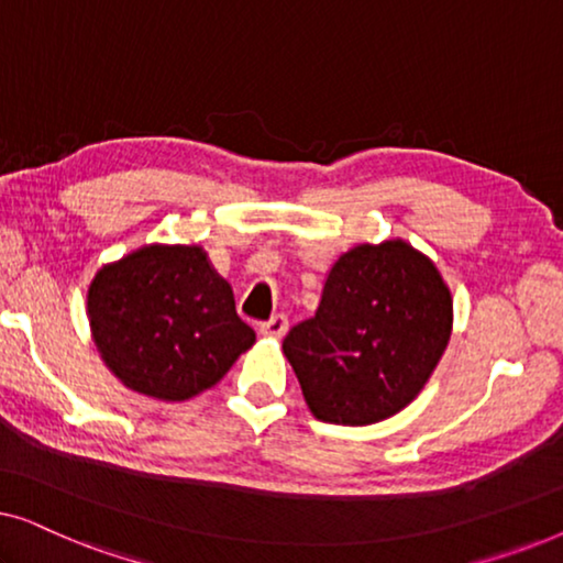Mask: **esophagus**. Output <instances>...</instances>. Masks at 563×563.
Returning a JSON list of instances; mask_svg holds the SVG:
<instances>
[{
  "label": "esophagus",
  "instance_id": "esophagus-1",
  "mask_svg": "<svg viewBox=\"0 0 563 563\" xmlns=\"http://www.w3.org/2000/svg\"><path fill=\"white\" fill-rule=\"evenodd\" d=\"M258 330H261V335H266V338H282L289 330L287 314H274L272 320L261 322Z\"/></svg>",
  "mask_w": 563,
  "mask_h": 563
}]
</instances>
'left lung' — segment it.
I'll return each mask as SVG.
<instances>
[{
  "label": "left lung",
  "instance_id": "8db88e82",
  "mask_svg": "<svg viewBox=\"0 0 563 563\" xmlns=\"http://www.w3.org/2000/svg\"><path fill=\"white\" fill-rule=\"evenodd\" d=\"M451 291L405 241L356 245L330 268L320 307L282 349L318 420L372 426L412 402L451 338Z\"/></svg>",
  "mask_w": 563,
  "mask_h": 563
}]
</instances>
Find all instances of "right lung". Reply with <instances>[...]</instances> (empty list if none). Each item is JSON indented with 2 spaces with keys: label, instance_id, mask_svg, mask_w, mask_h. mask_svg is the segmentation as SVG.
<instances>
[{
  "label": "right lung",
  "instance_id": "obj_1",
  "mask_svg": "<svg viewBox=\"0 0 563 563\" xmlns=\"http://www.w3.org/2000/svg\"><path fill=\"white\" fill-rule=\"evenodd\" d=\"M87 314L112 374L166 402L214 387L256 343L238 318L233 289L199 245H143L99 268Z\"/></svg>",
  "mask_w": 563,
  "mask_h": 563
}]
</instances>
